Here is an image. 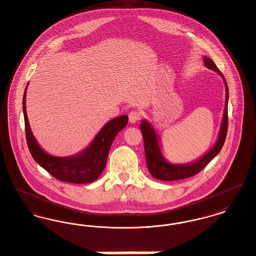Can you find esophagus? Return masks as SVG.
I'll use <instances>...</instances> for the list:
<instances>
[{"instance_id":"34e87169","label":"esophagus","mask_w":256,"mask_h":256,"mask_svg":"<svg viewBox=\"0 0 256 256\" xmlns=\"http://www.w3.org/2000/svg\"><path fill=\"white\" fill-rule=\"evenodd\" d=\"M128 116H129V122L132 124H135L136 121L140 118V114L138 110H131Z\"/></svg>"}]
</instances>
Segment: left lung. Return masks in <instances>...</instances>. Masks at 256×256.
<instances>
[{"mask_svg": "<svg viewBox=\"0 0 256 256\" xmlns=\"http://www.w3.org/2000/svg\"><path fill=\"white\" fill-rule=\"evenodd\" d=\"M204 64L206 68L216 70L222 76L225 84V90H226L225 108H224L222 126L220 129L218 140L212 146V148H210L206 154H204L201 158L197 159L196 161H193L188 164H172L169 163L162 155V152L160 150L158 136L154 127L146 120H142L140 125V128L144 138L146 165L150 172L156 180H167V182L178 180L188 178L189 176H192L198 174L199 172L203 170L218 154H220L224 144L226 135H227V129H228V98H229L228 86L222 72L218 68L212 59L204 57Z\"/></svg>", "mask_w": 256, "mask_h": 256, "instance_id": "8db88e82", "label": "left lung"}]
</instances>
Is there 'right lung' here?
I'll return each mask as SVG.
<instances>
[{
  "mask_svg": "<svg viewBox=\"0 0 256 256\" xmlns=\"http://www.w3.org/2000/svg\"><path fill=\"white\" fill-rule=\"evenodd\" d=\"M27 86L23 95V114L27 144L34 161L61 182L70 184L95 182L106 167L108 152L114 138L127 125L128 116H120L108 121L88 148L82 152L68 157L52 156L40 146L32 133L26 112Z\"/></svg>",
  "mask_w": 256,
  "mask_h": 256,
  "instance_id": "right-lung-1",
  "label": "right lung"
}]
</instances>
